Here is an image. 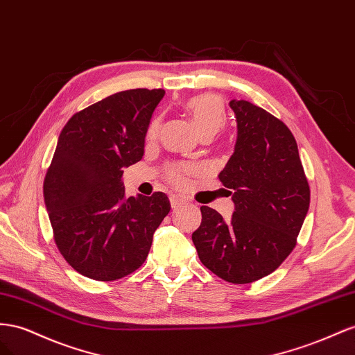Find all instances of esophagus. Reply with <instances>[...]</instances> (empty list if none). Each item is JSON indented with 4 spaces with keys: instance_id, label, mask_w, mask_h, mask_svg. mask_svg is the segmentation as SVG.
Returning a JSON list of instances; mask_svg holds the SVG:
<instances>
[{
    "instance_id": "34e87169",
    "label": "esophagus",
    "mask_w": 355,
    "mask_h": 355,
    "mask_svg": "<svg viewBox=\"0 0 355 355\" xmlns=\"http://www.w3.org/2000/svg\"><path fill=\"white\" fill-rule=\"evenodd\" d=\"M186 204V200H183L178 196H171V207L174 209H178L180 207H183Z\"/></svg>"
}]
</instances>
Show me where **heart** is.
<instances>
[{
    "label": "heart",
    "mask_w": 355,
    "mask_h": 355,
    "mask_svg": "<svg viewBox=\"0 0 355 355\" xmlns=\"http://www.w3.org/2000/svg\"><path fill=\"white\" fill-rule=\"evenodd\" d=\"M184 110L187 111L191 123H193L200 137H214L226 125L225 104H223V99L216 94H200L186 99ZM160 117L151 120L147 129V139H156L160 132ZM191 171H193V168L187 164H172L165 169V178L171 184L183 187Z\"/></svg>",
    "instance_id": "heart-1"
}]
</instances>
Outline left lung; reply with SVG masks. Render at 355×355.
Listing matches in <instances>:
<instances>
[{
  "mask_svg": "<svg viewBox=\"0 0 355 355\" xmlns=\"http://www.w3.org/2000/svg\"><path fill=\"white\" fill-rule=\"evenodd\" d=\"M238 123L235 153L220 172L235 212L226 223L200 207L191 239L202 265L232 284L269 275L297 244L311 190L296 139L284 121L248 101H230Z\"/></svg>",
  "mask_w": 355,
  "mask_h": 355,
  "instance_id": "8db88e82",
  "label": "left lung"
}]
</instances>
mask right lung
Returning <instances> with one entry per match:
<instances>
[{"label": "right lung", "instance_id": "obj_1", "mask_svg": "<svg viewBox=\"0 0 355 355\" xmlns=\"http://www.w3.org/2000/svg\"><path fill=\"white\" fill-rule=\"evenodd\" d=\"M164 89H129L71 117L47 168L43 195L53 239L68 265L95 281H116L146 261L171 209L162 191L126 198L123 168L144 155Z\"/></svg>", "mask_w": 355, "mask_h": 355}]
</instances>
